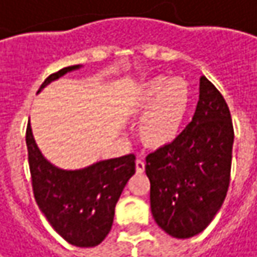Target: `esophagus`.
<instances>
[{
	"instance_id": "34e87169",
	"label": "esophagus",
	"mask_w": 257,
	"mask_h": 257,
	"mask_svg": "<svg viewBox=\"0 0 257 257\" xmlns=\"http://www.w3.org/2000/svg\"><path fill=\"white\" fill-rule=\"evenodd\" d=\"M135 169H137V173H144L145 170V163L143 160H137L135 161Z\"/></svg>"
}]
</instances>
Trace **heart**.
<instances>
[{
    "label": "heart",
    "instance_id": "1",
    "mask_svg": "<svg viewBox=\"0 0 257 257\" xmlns=\"http://www.w3.org/2000/svg\"><path fill=\"white\" fill-rule=\"evenodd\" d=\"M190 100V85L183 78L157 77L144 83L134 98V109L146 110L138 123L140 140L150 148L173 143L185 123Z\"/></svg>",
    "mask_w": 257,
    "mask_h": 257
}]
</instances>
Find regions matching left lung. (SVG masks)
Segmentation results:
<instances>
[{"label":"left lung","instance_id":"8db88e82","mask_svg":"<svg viewBox=\"0 0 257 257\" xmlns=\"http://www.w3.org/2000/svg\"><path fill=\"white\" fill-rule=\"evenodd\" d=\"M233 141L230 109L217 87L201 77L188 126L145 159L151 212L166 233L189 238L214 219L230 186Z\"/></svg>","mask_w":257,"mask_h":257}]
</instances>
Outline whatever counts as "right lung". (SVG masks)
Here are the masks:
<instances>
[{
	"label": "right lung",
	"instance_id": "obj_1",
	"mask_svg": "<svg viewBox=\"0 0 257 257\" xmlns=\"http://www.w3.org/2000/svg\"><path fill=\"white\" fill-rule=\"evenodd\" d=\"M78 68L80 65H72L53 72L39 91ZM26 145L33 195L53 230L77 247L100 244L112 228L116 202L135 173V156L98 161L81 170H62L42 156L30 123L26 129Z\"/></svg>",
	"mask_w": 257,
	"mask_h": 257
}]
</instances>
